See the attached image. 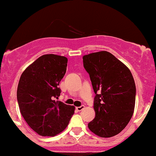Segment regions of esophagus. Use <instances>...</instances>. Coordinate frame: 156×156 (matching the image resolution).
<instances>
[{
	"mask_svg": "<svg viewBox=\"0 0 156 156\" xmlns=\"http://www.w3.org/2000/svg\"><path fill=\"white\" fill-rule=\"evenodd\" d=\"M84 108H85V105H81V106L76 107V109L77 110L78 112H80V111H82V110H83Z\"/></svg>",
	"mask_w": 156,
	"mask_h": 156,
	"instance_id": "esophagus-1",
	"label": "esophagus"
}]
</instances>
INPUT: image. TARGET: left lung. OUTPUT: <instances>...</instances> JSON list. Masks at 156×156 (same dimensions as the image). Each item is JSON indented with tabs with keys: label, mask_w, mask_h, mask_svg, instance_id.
<instances>
[{
	"label": "left lung",
	"mask_w": 156,
	"mask_h": 156,
	"mask_svg": "<svg viewBox=\"0 0 156 156\" xmlns=\"http://www.w3.org/2000/svg\"><path fill=\"white\" fill-rule=\"evenodd\" d=\"M83 59L96 94L95 118L88 129L101 138L115 136L126 126L135 109L136 88L131 71L107 51L85 55Z\"/></svg>",
	"instance_id": "1"
}]
</instances>
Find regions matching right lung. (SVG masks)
<instances>
[{
  "mask_svg": "<svg viewBox=\"0 0 156 156\" xmlns=\"http://www.w3.org/2000/svg\"><path fill=\"white\" fill-rule=\"evenodd\" d=\"M68 58L45 54L30 65L21 74L17 89L21 115L33 131L41 136H55L68 126L73 105L56 101L67 69Z\"/></svg>",
  "mask_w": 156,
  "mask_h": 156,
  "instance_id": "obj_1",
  "label": "right lung"
}]
</instances>
